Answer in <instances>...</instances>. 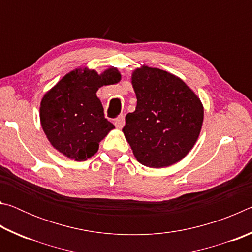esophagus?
<instances>
[{"label": "esophagus", "mask_w": 252, "mask_h": 252, "mask_svg": "<svg viewBox=\"0 0 252 252\" xmlns=\"http://www.w3.org/2000/svg\"><path fill=\"white\" fill-rule=\"evenodd\" d=\"M125 123H126L125 116H119L118 118H116V120H114V126H116L118 129H122L123 126H125Z\"/></svg>", "instance_id": "1"}]
</instances>
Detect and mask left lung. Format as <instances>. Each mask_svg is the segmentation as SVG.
<instances>
[{
  "label": "left lung",
  "mask_w": 252,
  "mask_h": 252,
  "mask_svg": "<svg viewBox=\"0 0 252 252\" xmlns=\"http://www.w3.org/2000/svg\"><path fill=\"white\" fill-rule=\"evenodd\" d=\"M136 108L126 117V139L140 163L169 167L197 141L203 121L199 97L176 75L142 66L132 74Z\"/></svg>",
  "instance_id": "left-lung-1"
}]
</instances>
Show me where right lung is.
<instances>
[{
    "label": "right lung",
    "instance_id": "1",
    "mask_svg": "<svg viewBox=\"0 0 252 252\" xmlns=\"http://www.w3.org/2000/svg\"><path fill=\"white\" fill-rule=\"evenodd\" d=\"M120 79L114 67L101 75L93 70H74L46 93L41 102V125L58 151L76 161L95 155L99 142L114 127L104 118L96 91Z\"/></svg>",
    "mask_w": 252,
    "mask_h": 252
}]
</instances>
